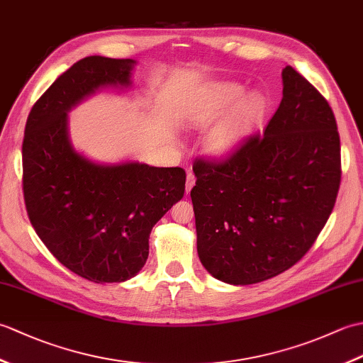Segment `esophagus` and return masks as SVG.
<instances>
[{
	"instance_id": "esophagus-1",
	"label": "esophagus",
	"mask_w": 363,
	"mask_h": 363,
	"mask_svg": "<svg viewBox=\"0 0 363 363\" xmlns=\"http://www.w3.org/2000/svg\"><path fill=\"white\" fill-rule=\"evenodd\" d=\"M194 186H195V174L189 172L187 173V181H186V191H187V194H190V190Z\"/></svg>"
}]
</instances>
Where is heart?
Segmentation results:
<instances>
[{
    "instance_id": "heart-1",
    "label": "heart",
    "mask_w": 363,
    "mask_h": 363,
    "mask_svg": "<svg viewBox=\"0 0 363 363\" xmlns=\"http://www.w3.org/2000/svg\"><path fill=\"white\" fill-rule=\"evenodd\" d=\"M242 94L243 89L238 84H220L213 89L211 98L204 101L195 113V123L199 126L211 125L221 113H225ZM262 111H264V99L259 94L243 96L211 130L207 137V150L218 157L233 154L242 143L248 129L260 118Z\"/></svg>"
}]
</instances>
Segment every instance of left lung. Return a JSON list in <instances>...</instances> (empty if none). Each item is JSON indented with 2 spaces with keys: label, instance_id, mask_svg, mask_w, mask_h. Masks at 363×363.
<instances>
[{
  "label": "left lung",
  "instance_id": "obj_1",
  "mask_svg": "<svg viewBox=\"0 0 363 363\" xmlns=\"http://www.w3.org/2000/svg\"><path fill=\"white\" fill-rule=\"evenodd\" d=\"M264 134L229 156L196 159L190 196L198 256L218 281L262 282L306 256L334 209L340 135L326 98L287 65Z\"/></svg>",
  "mask_w": 363,
  "mask_h": 363
}]
</instances>
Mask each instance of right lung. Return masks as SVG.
Wrapping results in <instances>:
<instances>
[{"instance_id": "right-lung-1", "label": "right lung", "mask_w": 363, "mask_h": 363, "mask_svg": "<svg viewBox=\"0 0 363 363\" xmlns=\"http://www.w3.org/2000/svg\"><path fill=\"white\" fill-rule=\"evenodd\" d=\"M133 59L89 56L37 99L23 138V195L30 225L70 272L91 282L135 276L154 225L186 191L181 167L94 164L73 150L67 112L98 89L129 86Z\"/></svg>"}]
</instances>
